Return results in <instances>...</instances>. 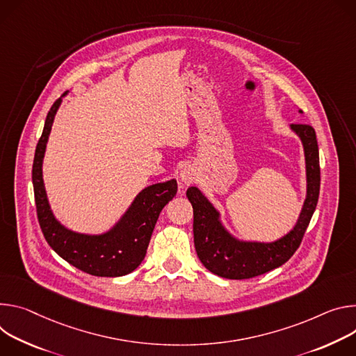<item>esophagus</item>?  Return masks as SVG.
Instances as JSON below:
<instances>
[{"mask_svg": "<svg viewBox=\"0 0 356 356\" xmlns=\"http://www.w3.org/2000/svg\"><path fill=\"white\" fill-rule=\"evenodd\" d=\"M179 178L185 184H192L195 179V172L192 171V168H184L179 174Z\"/></svg>", "mask_w": 356, "mask_h": 356, "instance_id": "esophagus-1", "label": "esophagus"}]
</instances>
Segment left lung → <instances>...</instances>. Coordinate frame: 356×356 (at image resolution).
<instances>
[{
    "mask_svg": "<svg viewBox=\"0 0 356 356\" xmlns=\"http://www.w3.org/2000/svg\"><path fill=\"white\" fill-rule=\"evenodd\" d=\"M300 136L307 164V198L300 219L284 238L273 243L239 242L222 227L219 213L195 186L186 196L193 208V242L202 264L216 275L230 280L252 279L284 264L300 248L320 195V154L315 130L308 124H291Z\"/></svg>",
    "mask_w": 356,
    "mask_h": 356,
    "instance_id": "obj_1",
    "label": "left lung"
}]
</instances>
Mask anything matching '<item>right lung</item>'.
Returning <instances> with one entry per match:
<instances>
[{
    "instance_id": "1",
    "label": "right lung",
    "mask_w": 356,
    "mask_h": 356,
    "mask_svg": "<svg viewBox=\"0 0 356 356\" xmlns=\"http://www.w3.org/2000/svg\"><path fill=\"white\" fill-rule=\"evenodd\" d=\"M60 102L62 97L52 104L47 115L33 156L32 182L39 226L49 246L76 268L97 277H120L136 270L144 260L156 219L177 193V181L171 179L143 189L122 220L104 234H81L63 227L49 209L42 179L47 141Z\"/></svg>"
}]
</instances>
